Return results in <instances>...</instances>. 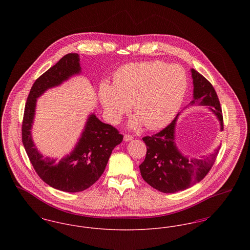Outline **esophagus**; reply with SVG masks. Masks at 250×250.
<instances>
[{
	"instance_id": "esophagus-1",
	"label": "esophagus",
	"mask_w": 250,
	"mask_h": 250,
	"mask_svg": "<svg viewBox=\"0 0 250 250\" xmlns=\"http://www.w3.org/2000/svg\"><path fill=\"white\" fill-rule=\"evenodd\" d=\"M132 139H133V137L129 135V134H125V136H124V141L125 142H129V141H132Z\"/></svg>"
}]
</instances>
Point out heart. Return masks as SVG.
Masks as SVG:
<instances>
[{
    "label": "heart",
    "mask_w": 250,
    "mask_h": 250,
    "mask_svg": "<svg viewBox=\"0 0 250 250\" xmlns=\"http://www.w3.org/2000/svg\"><path fill=\"white\" fill-rule=\"evenodd\" d=\"M188 87L184 70L160 61L133 62L120 67L113 85L102 83L99 99L108 120L118 123L133 103L137 114L131 125L149 129L165 126L175 116Z\"/></svg>",
    "instance_id": "obj_1"
}]
</instances>
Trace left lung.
I'll list each match as a JSON object with an SVG mask.
<instances>
[{"label":"left lung","instance_id":"8db88e82","mask_svg":"<svg viewBox=\"0 0 250 250\" xmlns=\"http://www.w3.org/2000/svg\"><path fill=\"white\" fill-rule=\"evenodd\" d=\"M194 84L192 104L209 107L220 121L223 130V115L220 102L213 85L202 74L191 69ZM173 120L164 129L153 136L143 137L147 152L140 170L143 180L152 188L163 193H175L185 190L201 182L214 165L219 148L210 156L202 159L190 158L182 155L175 145Z\"/></svg>","mask_w":250,"mask_h":250}]
</instances>
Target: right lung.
<instances>
[{
    "instance_id": "add662e5",
    "label": "right lung",
    "mask_w": 250,
    "mask_h": 250,
    "mask_svg": "<svg viewBox=\"0 0 250 250\" xmlns=\"http://www.w3.org/2000/svg\"><path fill=\"white\" fill-rule=\"evenodd\" d=\"M80 72L79 54L68 53L41 75L28 95L21 127L24 148L38 176L53 188L72 193L89 188L100 178L112 150L124 138L114 126L102 123L92 114L80 142L70 155L55 163L54 159L39 154L31 135L36 98Z\"/></svg>"
}]
</instances>
